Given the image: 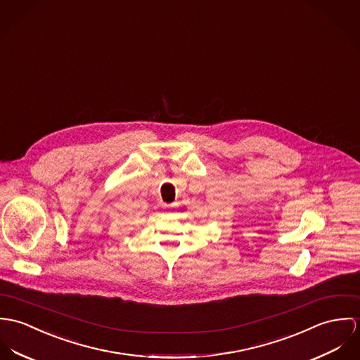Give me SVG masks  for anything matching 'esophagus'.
<instances>
[{
    "label": "esophagus",
    "mask_w": 360,
    "mask_h": 360,
    "mask_svg": "<svg viewBox=\"0 0 360 360\" xmlns=\"http://www.w3.org/2000/svg\"><path fill=\"white\" fill-rule=\"evenodd\" d=\"M164 207H165V208H168V210H169V208H172V207H175V204H165V205H164Z\"/></svg>",
    "instance_id": "esophagus-1"
}]
</instances>
